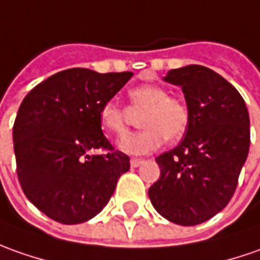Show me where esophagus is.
<instances>
[{"label": "esophagus", "mask_w": 260, "mask_h": 260, "mask_svg": "<svg viewBox=\"0 0 260 260\" xmlns=\"http://www.w3.org/2000/svg\"><path fill=\"white\" fill-rule=\"evenodd\" d=\"M142 163H143L142 158H132V160H130V165H132V167H139Z\"/></svg>", "instance_id": "1"}]
</instances>
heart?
<instances>
[{"mask_svg": "<svg viewBox=\"0 0 260 260\" xmlns=\"http://www.w3.org/2000/svg\"><path fill=\"white\" fill-rule=\"evenodd\" d=\"M133 107L146 109L140 117V132L126 134L118 149L128 154H147L158 149L165 140L175 142L186 133L189 127V109L180 99L169 95L165 87L157 84L137 85L128 91ZM102 127L113 134L126 132V111L117 103L107 100L99 110Z\"/></svg>", "mask_w": 260, "mask_h": 260, "instance_id": "obj_1", "label": "heart"}]
</instances>
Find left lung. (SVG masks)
Listing matches in <instances>:
<instances>
[{"label":"left lung","instance_id":"obj_1","mask_svg":"<svg viewBox=\"0 0 260 260\" xmlns=\"http://www.w3.org/2000/svg\"><path fill=\"white\" fill-rule=\"evenodd\" d=\"M166 83L179 85L190 120L184 139L156 157L160 179L149 189L151 205L169 222L203 223L231 202L250 144L249 113L233 85L213 70H170Z\"/></svg>","mask_w":260,"mask_h":260}]
</instances>
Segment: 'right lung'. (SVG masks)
Returning a JSON list of instances; mask_svg holds the SVG:
<instances>
[{"mask_svg":"<svg viewBox=\"0 0 260 260\" xmlns=\"http://www.w3.org/2000/svg\"><path fill=\"white\" fill-rule=\"evenodd\" d=\"M132 76L64 70L36 85L21 103L12 128L18 180L27 199L55 222L93 219L130 169V158L121 151H90L113 150L99 110Z\"/></svg>","mask_w":260,"mask_h":260,"instance_id":"right-lung-1","label":"right lung"}]
</instances>
